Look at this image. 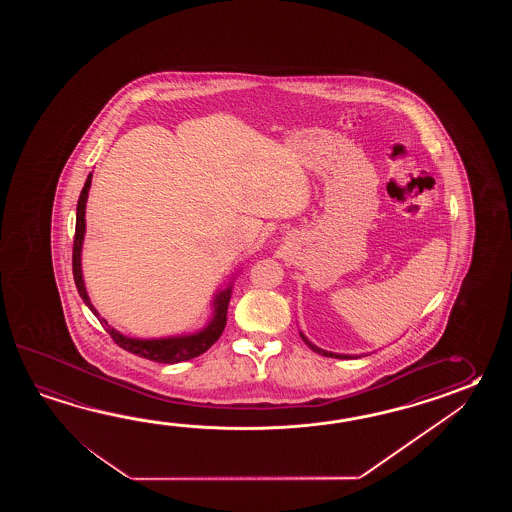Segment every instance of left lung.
Returning <instances> with one entry per match:
<instances>
[{
	"label": "left lung",
	"mask_w": 512,
	"mask_h": 512,
	"mask_svg": "<svg viewBox=\"0 0 512 512\" xmlns=\"http://www.w3.org/2000/svg\"><path fill=\"white\" fill-rule=\"evenodd\" d=\"M300 337H302V340H304L309 348L313 349L315 353L324 355V357H331V359H359V355H340V353H331V351H326V349H320L313 342H309V338L305 337L304 333H300Z\"/></svg>",
	"instance_id": "left-lung-1"
}]
</instances>
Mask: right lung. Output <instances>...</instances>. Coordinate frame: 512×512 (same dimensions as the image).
<instances>
[{
  "label": "right lung",
  "instance_id": "right-lung-1",
  "mask_svg": "<svg viewBox=\"0 0 512 512\" xmlns=\"http://www.w3.org/2000/svg\"><path fill=\"white\" fill-rule=\"evenodd\" d=\"M91 177H93V174L87 175L86 185H84L80 197H78L77 227H75V243H73V276H75L80 298L93 311V315L97 316L98 322L115 340V344H119L120 348L130 351L133 355H139V357L153 360V362H163V364H175V362H183V360L199 357L221 337L223 329L227 326V309H229L230 296H232V285H229L227 289L218 291V294L214 296V302H212L214 315L210 318V322L201 331L192 333V335L166 338H130L109 326L108 322L98 315L97 309L91 304V300L87 296L86 285H84V278H82V243H84V234H86V201L89 186H91Z\"/></svg>",
  "mask_w": 512,
  "mask_h": 512
}]
</instances>
